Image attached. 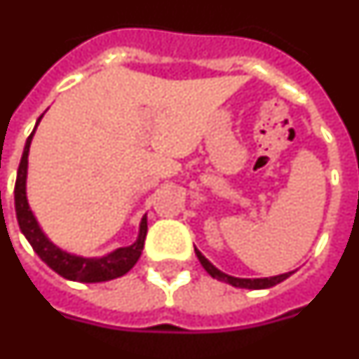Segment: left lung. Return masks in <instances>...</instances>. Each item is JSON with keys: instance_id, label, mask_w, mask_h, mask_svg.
I'll use <instances>...</instances> for the list:
<instances>
[{"instance_id": "1", "label": "left lung", "mask_w": 359, "mask_h": 359, "mask_svg": "<svg viewBox=\"0 0 359 359\" xmlns=\"http://www.w3.org/2000/svg\"><path fill=\"white\" fill-rule=\"evenodd\" d=\"M195 254H197L198 261H201V264L204 266V270H206L208 273L212 277H215V279H219V281H224L228 283V285H231V287H237V288H250V290H261V288H270V287H276V285H279L281 281H285L287 277H290L292 272L288 273H281V276H276V277H264V279H239V277H231V276H226V273H222L221 270H217L215 266H213L210 261H208L206 257H204L198 250H195Z\"/></svg>"}]
</instances>
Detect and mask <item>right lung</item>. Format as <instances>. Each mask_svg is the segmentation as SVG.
I'll return each mask as SVG.
<instances>
[{
	"mask_svg": "<svg viewBox=\"0 0 359 359\" xmlns=\"http://www.w3.org/2000/svg\"><path fill=\"white\" fill-rule=\"evenodd\" d=\"M41 118V116H40ZM38 118V122H40ZM36 122V126H38ZM32 131L27 138L25 149L21 155L20 168H18L16 186H14V204H16V217L20 230L23 231V236L31 243L32 250L40 255L47 266H50L58 276L71 279V281H82V283H102L109 281V279H116V277L128 273L135 263L138 261L140 254L144 250V241H146L147 233V219L144 217L140 222V233L135 245L128 246V248H118L116 252L109 254L107 257L102 259H86L78 257V255H71L67 252H62L60 248L50 243L47 237L43 236V231L40 230V226L36 222L34 215L29 210V203H27L25 195V179H27V156H29V147H31Z\"/></svg>",
	"mask_w": 359,
	"mask_h": 359,
	"instance_id": "1",
	"label": "right lung"
}]
</instances>
